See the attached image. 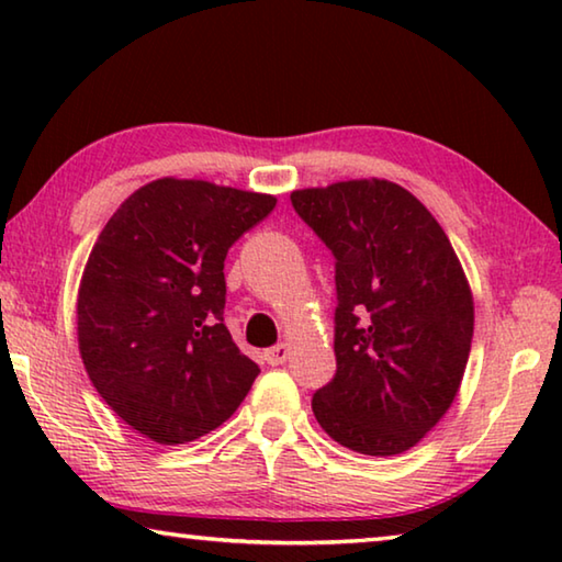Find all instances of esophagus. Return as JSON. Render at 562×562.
Segmentation results:
<instances>
[{
	"instance_id": "34e87169",
	"label": "esophagus",
	"mask_w": 562,
	"mask_h": 562,
	"mask_svg": "<svg viewBox=\"0 0 562 562\" xmlns=\"http://www.w3.org/2000/svg\"><path fill=\"white\" fill-rule=\"evenodd\" d=\"M290 357V347L288 345H278V347H270L268 351H265V359H268V364L278 367V364H284Z\"/></svg>"
}]
</instances>
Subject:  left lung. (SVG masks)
I'll return each mask as SVG.
<instances>
[{
	"label": "left lung",
	"instance_id": "obj_1",
	"mask_svg": "<svg viewBox=\"0 0 562 562\" xmlns=\"http://www.w3.org/2000/svg\"><path fill=\"white\" fill-rule=\"evenodd\" d=\"M290 201L335 255L337 372L312 412L351 451L404 453L449 412L469 361L461 262L436 217L392 180L292 190Z\"/></svg>",
	"mask_w": 562,
	"mask_h": 562
}]
</instances>
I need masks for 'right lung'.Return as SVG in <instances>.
Listing matches in <instances>:
<instances>
[{"mask_svg":"<svg viewBox=\"0 0 562 562\" xmlns=\"http://www.w3.org/2000/svg\"><path fill=\"white\" fill-rule=\"evenodd\" d=\"M278 198L158 178L121 203L83 268L76 329L91 384L150 441L227 422L260 367L223 322L225 255Z\"/></svg>","mask_w":562,"mask_h":562,"instance_id":"right-lung-1","label":"right lung"}]
</instances>
